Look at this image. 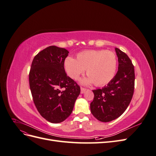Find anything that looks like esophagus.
I'll return each instance as SVG.
<instances>
[{
	"instance_id": "esophagus-1",
	"label": "esophagus",
	"mask_w": 156,
	"mask_h": 156,
	"mask_svg": "<svg viewBox=\"0 0 156 156\" xmlns=\"http://www.w3.org/2000/svg\"><path fill=\"white\" fill-rule=\"evenodd\" d=\"M87 89L86 88H81V94H84V92H86Z\"/></svg>"
}]
</instances>
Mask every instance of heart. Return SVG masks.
Instances as JSON below:
<instances>
[{"label":"heart","instance_id":"b5f03b06","mask_svg":"<svg viewBox=\"0 0 156 156\" xmlns=\"http://www.w3.org/2000/svg\"><path fill=\"white\" fill-rule=\"evenodd\" d=\"M64 67L66 72L73 79H77L87 68L88 76L81 80V83L88 85L95 83L96 86H104L114 78L116 67V56L106 50H87L80 52L77 59L68 56Z\"/></svg>","mask_w":156,"mask_h":156}]
</instances>
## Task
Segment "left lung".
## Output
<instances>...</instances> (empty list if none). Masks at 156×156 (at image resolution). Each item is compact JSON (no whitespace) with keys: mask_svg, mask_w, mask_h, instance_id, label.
Masks as SVG:
<instances>
[{"mask_svg":"<svg viewBox=\"0 0 156 156\" xmlns=\"http://www.w3.org/2000/svg\"><path fill=\"white\" fill-rule=\"evenodd\" d=\"M115 51L119 61L116 75L105 87L92 90L94 98L90 111L96 119L103 122L114 120L123 114L134 92L133 65L125 53L118 48Z\"/></svg>","mask_w":156,"mask_h":156,"instance_id":"obj_1","label":"left lung"}]
</instances>
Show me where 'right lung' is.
I'll return each instance as SVG.
<instances>
[{"label":"right lung","mask_w":156,"mask_h":156,"mask_svg":"<svg viewBox=\"0 0 156 156\" xmlns=\"http://www.w3.org/2000/svg\"><path fill=\"white\" fill-rule=\"evenodd\" d=\"M69 51L49 46L32 60L29 73L30 88L37 110L51 123L64 121L71 115L81 90L67 76L64 62Z\"/></svg>","instance_id":"obj_1"}]
</instances>
